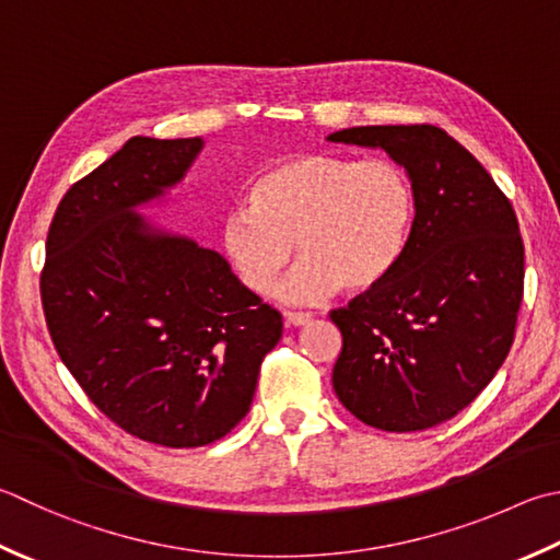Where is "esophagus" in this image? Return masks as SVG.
I'll return each mask as SVG.
<instances>
[{
	"instance_id": "esophagus-1",
	"label": "esophagus",
	"mask_w": 560,
	"mask_h": 560,
	"mask_svg": "<svg viewBox=\"0 0 560 560\" xmlns=\"http://www.w3.org/2000/svg\"><path fill=\"white\" fill-rule=\"evenodd\" d=\"M283 320H287L289 327H301V325H308L311 323V313L289 311V313H283Z\"/></svg>"
}]
</instances>
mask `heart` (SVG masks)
I'll return each mask as SVG.
<instances>
[{
  "label": "heart",
  "instance_id": "1",
  "mask_svg": "<svg viewBox=\"0 0 560 560\" xmlns=\"http://www.w3.org/2000/svg\"><path fill=\"white\" fill-rule=\"evenodd\" d=\"M415 189L400 164L308 152L281 162L249 186L247 206L221 221V247L240 283L265 295L295 252L281 283L287 303L313 305L337 291L371 293L408 249Z\"/></svg>",
  "mask_w": 560,
  "mask_h": 560
}]
</instances>
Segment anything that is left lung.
Listing matches in <instances>:
<instances>
[{
  "instance_id": "1",
  "label": "left lung",
  "mask_w": 560,
  "mask_h": 560,
  "mask_svg": "<svg viewBox=\"0 0 560 560\" xmlns=\"http://www.w3.org/2000/svg\"><path fill=\"white\" fill-rule=\"evenodd\" d=\"M327 140L386 150L415 189L398 269L330 313L342 332L332 388L376 430H430L476 400L514 342L524 293L517 215L483 164L436 126H359Z\"/></svg>"
}]
</instances>
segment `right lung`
I'll return each instance as SVG.
<instances>
[{"label":"right lung","instance_id":"1","mask_svg":"<svg viewBox=\"0 0 560 560\" xmlns=\"http://www.w3.org/2000/svg\"><path fill=\"white\" fill-rule=\"evenodd\" d=\"M201 148L130 138L62 196L40 273L62 364L120 430L170 448L211 444L245 418L283 327L218 252L136 213Z\"/></svg>","mask_w":560,"mask_h":560}]
</instances>
